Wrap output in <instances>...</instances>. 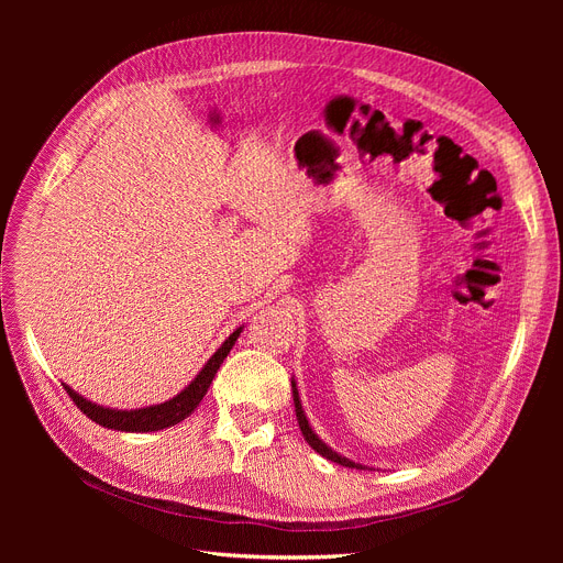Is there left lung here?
<instances>
[{"mask_svg": "<svg viewBox=\"0 0 563 563\" xmlns=\"http://www.w3.org/2000/svg\"><path fill=\"white\" fill-rule=\"evenodd\" d=\"M291 395H294V410H297L299 429H301V433H303V438H306L308 445H310L317 454H321L323 459H329V461H333V463H340V465H344V467L365 470V465H361V463H353V461H349L346 456H340L338 452H333V450L327 445V442L319 440V435L312 431V427H310V424H308V420H306V412H303V406H301V399H299L297 383H294V380H291Z\"/></svg>", "mask_w": 563, "mask_h": 563, "instance_id": "left-lung-1", "label": "left lung"}]
</instances>
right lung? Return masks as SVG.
<instances>
[{
	"instance_id": "add662e5",
	"label": "right lung",
	"mask_w": 563,
	"mask_h": 563,
	"mask_svg": "<svg viewBox=\"0 0 563 563\" xmlns=\"http://www.w3.org/2000/svg\"><path fill=\"white\" fill-rule=\"evenodd\" d=\"M242 327L236 329L219 349L214 356L205 363V367L196 374V378L189 383V386L175 395L173 399L164 401V404H155L147 408H139V410H118V408H104L98 406L93 401H88L84 397H79L75 390H70L66 383L64 388L68 390L70 399L77 404L79 410H84L86 418H91L96 424L107 427V429H115V431H130V433H147V431H159L166 427H173L177 422H183L185 418H189L194 408L202 401V397L207 395V388L217 374V369L221 367V363L225 361V356L230 353L232 344L240 338Z\"/></svg>"
}]
</instances>
